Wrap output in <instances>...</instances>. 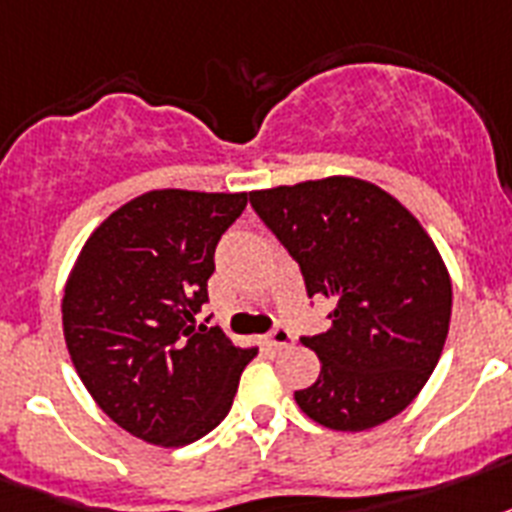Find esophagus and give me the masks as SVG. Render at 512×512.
<instances>
[{
	"label": "esophagus",
	"instance_id": "34e87169",
	"mask_svg": "<svg viewBox=\"0 0 512 512\" xmlns=\"http://www.w3.org/2000/svg\"><path fill=\"white\" fill-rule=\"evenodd\" d=\"M294 339H292V331L286 326H276L270 334L263 336V344H268V347H273V350H281V347H289Z\"/></svg>",
	"mask_w": 512,
	"mask_h": 512
}]
</instances>
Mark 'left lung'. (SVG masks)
I'll return each instance as SVG.
<instances>
[{
    "instance_id": "8db88e82",
    "label": "left lung",
    "mask_w": 512,
    "mask_h": 512,
    "mask_svg": "<svg viewBox=\"0 0 512 512\" xmlns=\"http://www.w3.org/2000/svg\"><path fill=\"white\" fill-rule=\"evenodd\" d=\"M299 263L307 297L328 299L331 328L302 336L321 360L299 410L334 431L400 415L434 373L450 331L452 284L431 236L381 186L352 176L249 191Z\"/></svg>"
}]
</instances>
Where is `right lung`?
Listing matches in <instances>:
<instances>
[{
	"instance_id": "add662e5",
	"label": "right lung",
	"mask_w": 512,
	"mask_h": 512,
	"mask_svg": "<svg viewBox=\"0 0 512 512\" xmlns=\"http://www.w3.org/2000/svg\"><path fill=\"white\" fill-rule=\"evenodd\" d=\"M244 207V191H147L94 228L70 270V360L94 402L136 439L184 447L210 434L257 355L197 321L215 247Z\"/></svg>"
}]
</instances>
